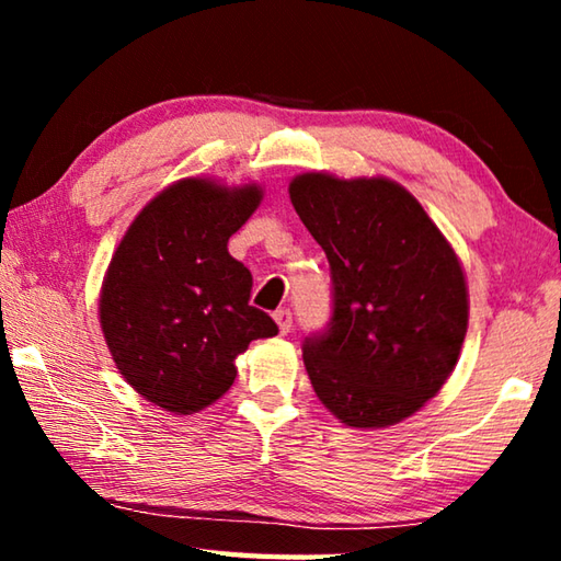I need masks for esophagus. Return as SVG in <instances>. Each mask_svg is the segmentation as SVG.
<instances>
[{
    "label": "esophagus",
    "mask_w": 561,
    "mask_h": 561,
    "mask_svg": "<svg viewBox=\"0 0 561 561\" xmlns=\"http://www.w3.org/2000/svg\"><path fill=\"white\" fill-rule=\"evenodd\" d=\"M274 321H277V327H279L282 334H289L291 324H294L289 309H277V311H274Z\"/></svg>",
    "instance_id": "1"
}]
</instances>
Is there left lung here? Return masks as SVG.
Masks as SVG:
<instances>
[{
  "label": "left lung",
  "mask_w": 561,
  "mask_h": 561,
  "mask_svg": "<svg viewBox=\"0 0 561 561\" xmlns=\"http://www.w3.org/2000/svg\"><path fill=\"white\" fill-rule=\"evenodd\" d=\"M289 197L331 270V319L301 344L319 401L351 428L403 421L448 381L468 331L453 247L386 178L304 173Z\"/></svg>",
  "instance_id": "1"
}]
</instances>
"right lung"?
Returning <instances> with one entry per match:
<instances>
[{"mask_svg":"<svg viewBox=\"0 0 561 561\" xmlns=\"http://www.w3.org/2000/svg\"><path fill=\"white\" fill-rule=\"evenodd\" d=\"M262 201L257 185L187 178L128 227L101 291V329L123 378L170 413L190 415L234 383V358L277 334L252 307V274L227 240Z\"/></svg>","mask_w":561,"mask_h":561,"instance_id":"add662e5","label":"right lung"}]
</instances>
